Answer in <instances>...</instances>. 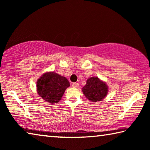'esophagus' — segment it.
Listing matches in <instances>:
<instances>
[{"mask_svg":"<svg viewBox=\"0 0 150 150\" xmlns=\"http://www.w3.org/2000/svg\"><path fill=\"white\" fill-rule=\"evenodd\" d=\"M72 86L74 88H78L79 87V83H78V82H74L72 83Z\"/></svg>","mask_w":150,"mask_h":150,"instance_id":"obj_1","label":"esophagus"}]
</instances>
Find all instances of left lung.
I'll list each match as a JSON object with an SVG mask.
<instances>
[{"label": "left lung", "mask_w": 150, "mask_h": 150, "mask_svg": "<svg viewBox=\"0 0 150 150\" xmlns=\"http://www.w3.org/2000/svg\"><path fill=\"white\" fill-rule=\"evenodd\" d=\"M83 93L89 100L93 102L101 101L107 96L108 88L105 83L97 77H91L87 80L82 88Z\"/></svg>", "instance_id": "left-lung-1"}]
</instances>
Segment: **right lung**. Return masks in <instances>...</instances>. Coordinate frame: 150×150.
Instances as JSON below:
<instances>
[{
  "instance_id": "obj_1",
  "label": "right lung",
  "mask_w": 150,
  "mask_h": 150,
  "mask_svg": "<svg viewBox=\"0 0 150 150\" xmlns=\"http://www.w3.org/2000/svg\"><path fill=\"white\" fill-rule=\"evenodd\" d=\"M70 83L65 77L54 72L44 74L37 82L38 93L45 101L57 103Z\"/></svg>"
}]
</instances>
